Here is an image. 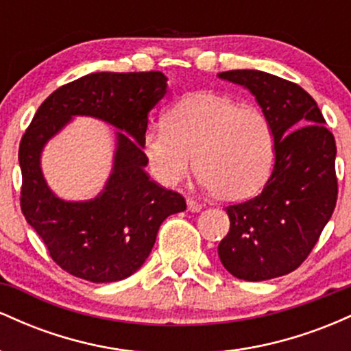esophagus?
Wrapping results in <instances>:
<instances>
[{
  "instance_id": "obj_1",
  "label": "esophagus",
  "mask_w": 351,
  "mask_h": 351,
  "mask_svg": "<svg viewBox=\"0 0 351 351\" xmlns=\"http://www.w3.org/2000/svg\"><path fill=\"white\" fill-rule=\"evenodd\" d=\"M186 204H188V211H191V213H199L201 209H203V204L198 203V201L193 199V198H188Z\"/></svg>"
}]
</instances>
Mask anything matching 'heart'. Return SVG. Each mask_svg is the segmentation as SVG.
I'll return each instance as SVG.
<instances>
[{
    "mask_svg": "<svg viewBox=\"0 0 351 351\" xmlns=\"http://www.w3.org/2000/svg\"><path fill=\"white\" fill-rule=\"evenodd\" d=\"M165 123L145 132L142 147L152 175L167 186L198 165L215 198L236 203L261 191L271 176L276 134L259 107L219 92H195L168 110Z\"/></svg>",
    "mask_w": 351,
    "mask_h": 351,
    "instance_id": "b5f03b06",
    "label": "heart"
}]
</instances>
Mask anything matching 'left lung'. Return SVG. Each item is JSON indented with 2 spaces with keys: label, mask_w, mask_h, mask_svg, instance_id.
Instances as JSON below:
<instances>
[{
  "label": "left lung",
  "mask_w": 351,
  "mask_h": 351,
  "mask_svg": "<svg viewBox=\"0 0 351 351\" xmlns=\"http://www.w3.org/2000/svg\"><path fill=\"white\" fill-rule=\"evenodd\" d=\"M217 75L247 88L276 134L272 175L256 198L226 208L231 228L217 254L237 279L285 276L307 259L335 209V138L315 100L297 84L263 71Z\"/></svg>",
  "instance_id": "obj_1"
}]
</instances>
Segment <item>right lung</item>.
Returning a JSON list of instances; mask_svg holds the SVG:
<instances>
[{"instance_id":"obj_1","label":"right lung","mask_w":351,"mask_h":351,"mask_svg":"<svg viewBox=\"0 0 351 351\" xmlns=\"http://www.w3.org/2000/svg\"><path fill=\"white\" fill-rule=\"evenodd\" d=\"M162 72H95L59 87L41 104L19 145L21 211L52 261L90 282H117L142 267L162 223L186 209L180 193L145 171L148 114L167 94ZM74 116H94L116 132L114 165L95 199L66 202L45 183L40 153Z\"/></svg>"}]
</instances>
